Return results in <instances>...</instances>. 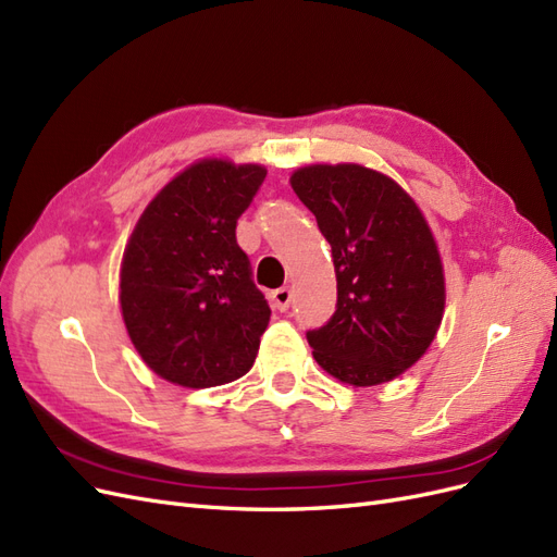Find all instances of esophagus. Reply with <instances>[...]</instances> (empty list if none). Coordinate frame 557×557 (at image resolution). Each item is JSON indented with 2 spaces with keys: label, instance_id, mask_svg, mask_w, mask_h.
Segmentation results:
<instances>
[{
  "label": "esophagus",
  "instance_id": "esophagus-1",
  "mask_svg": "<svg viewBox=\"0 0 557 557\" xmlns=\"http://www.w3.org/2000/svg\"><path fill=\"white\" fill-rule=\"evenodd\" d=\"M289 304H292V289L289 287H280L273 292V308L284 312L289 310Z\"/></svg>",
  "mask_w": 557,
  "mask_h": 557
}]
</instances>
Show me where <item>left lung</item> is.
Listing matches in <instances>:
<instances>
[{
    "label": "left lung",
    "instance_id": "1",
    "mask_svg": "<svg viewBox=\"0 0 557 557\" xmlns=\"http://www.w3.org/2000/svg\"><path fill=\"white\" fill-rule=\"evenodd\" d=\"M292 188L331 245L336 312L308 331L320 367L355 387L389 383L432 345L446 280L432 231L406 190L357 163L308 165Z\"/></svg>",
    "mask_w": 557,
    "mask_h": 557
}]
</instances>
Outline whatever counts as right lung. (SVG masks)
<instances>
[{"label":"right lung","mask_w":557,"mask_h":557,"mask_svg":"<svg viewBox=\"0 0 557 557\" xmlns=\"http://www.w3.org/2000/svg\"><path fill=\"white\" fill-rule=\"evenodd\" d=\"M263 180L261 165L202 158L158 190L125 245L123 322L168 383L226 385L257 359L270 308L235 226Z\"/></svg>","instance_id":"add662e5"}]
</instances>
